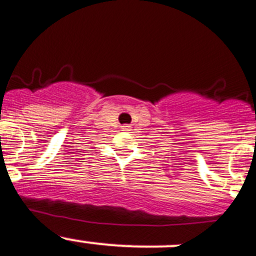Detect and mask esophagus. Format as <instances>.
<instances>
[{"label":"esophagus","instance_id":"1","mask_svg":"<svg viewBox=\"0 0 256 256\" xmlns=\"http://www.w3.org/2000/svg\"><path fill=\"white\" fill-rule=\"evenodd\" d=\"M121 130L125 131V132H128V131H131V126L130 125H122L121 126Z\"/></svg>","mask_w":256,"mask_h":256}]
</instances>
